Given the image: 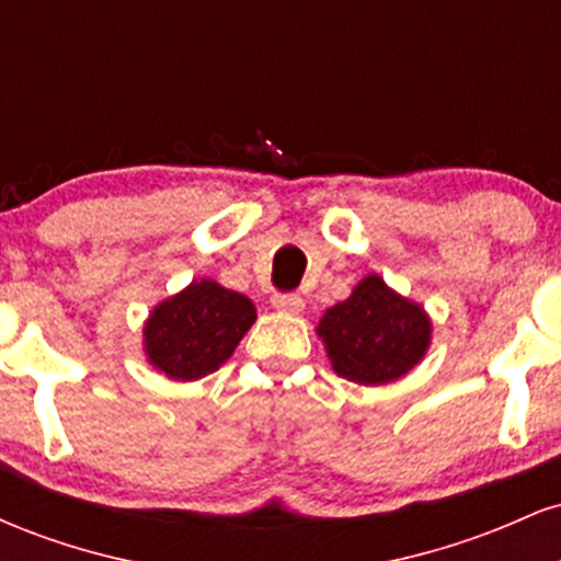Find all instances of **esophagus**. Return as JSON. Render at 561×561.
Instances as JSON below:
<instances>
[{"mask_svg": "<svg viewBox=\"0 0 561 561\" xmlns=\"http://www.w3.org/2000/svg\"><path fill=\"white\" fill-rule=\"evenodd\" d=\"M272 302L276 311H285V313H300L302 308H306V300H302L298 293H279L274 295Z\"/></svg>", "mask_w": 561, "mask_h": 561, "instance_id": "obj_1", "label": "esophagus"}]
</instances>
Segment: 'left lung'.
<instances>
[{"mask_svg":"<svg viewBox=\"0 0 561 561\" xmlns=\"http://www.w3.org/2000/svg\"><path fill=\"white\" fill-rule=\"evenodd\" d=\"M317 332L340 377L358 385H388L422 362L433 324L422 306L369 274L351 298L327 308Z\"/></svg>","mask_w":561,"mask_h":561,"instance_id":"left-lung-1","label":"left lung"}]
</instances>
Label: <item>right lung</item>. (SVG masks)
<instances>
[{
  "mask_svg": "<svg viewBox=\"0 0 561 561\" xmlns=\"http://www.w3.org/2000/svg\"><path fill=\"white\" fill-rule=\"evenodd\" d=\"M255 306L214 279L192 282L145 324L147 362L179 382L216 371L253 327Z\"/></svg>",
  "mask_w": 561,
  "mask_h": 561,
  "instance_id": "obj_1",
  "label": "right lung"
}]
</instances>
